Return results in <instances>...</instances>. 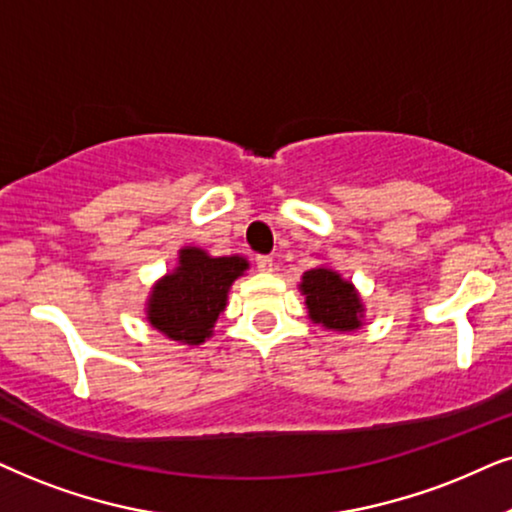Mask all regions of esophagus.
Returning <instances> with one entry per match:
<instances>
[{"mask_svg": "<svg viewBox=\"0 0 512 512\" xmlns=\"http://www.w3.org/2000/svg\"><path fill=\"white\" fill-rule=\"evenodd\" d=\"M255 264L257 271H262V274H271V271H274V260H271L269 255H257Z\"/></svg>", "mask_w": 512, "mask_h": 512, "instance_id": "obj_1", "label": "esophagus"}]
</instances>
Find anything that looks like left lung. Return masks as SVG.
Here are the masks:
<instances>
[{
  "instance_id": "left-lung-1",
  "label": "left lung",
  "mask_w": 512,
  "mask_h": 512,
  "mask_svg": "<svg viewBox=\"0 0 512 512\" xmlns=\"http://www.w3.org/2000/svg\"><path fill=\"white\" fill-rule=\"evenodd\" d=\"M297 288L313 325L327 332H353L365 325L363 297L337 269L320 264L304 271Z\"/></svg>"
}]
</instances>
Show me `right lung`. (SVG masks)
Segmentation results:
<instances>
[{"label":"right lung","mask_w":512,"mask_h":512,"mask_svg":"<svg viewBox=\"0 0 512 512\" xmlns=\"http://www.w3.org/2000/svg\"><path fill=\"white\" fill-rule=\"evenodd\" d=\"M250 269L241 255L213 257L208 250L185 245L177 264L152 285L145 302L147 323L170 342L199 346L213 337L229 290Z\"/></svg>","instance_id":"obj_1"}]
</instances>
